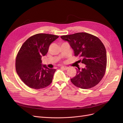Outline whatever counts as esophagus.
Wrapping results in <instances>:
<instances>
[{"instance_id": "obj_1", "label": "esophagus", "mask_w": 123, "mask_h": 123, "mask_svg": "<svg viewBox=\"0 0 123 123\" xmlns=\"http://www.w3.org/2000/svg\"><path fill=\"white\" fill-rule=\"evenodd\" d=\"M68 68H69V67H66V66H62V67H61V69H62L63 70H68Z\"/></svg>"}]
</instances>
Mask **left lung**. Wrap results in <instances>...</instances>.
<instances>
[{"label":"left lung","mask_w":123,"mask_h":123,"mask_svg":"<svg viewBox=\"0 0 123 123\" xmlns=\"http://www.w3.org/2000/svg\"><path fill=\"white\" fill-rule=\"evenodd\" d=\"M74 50V56L86 65L85 68L76 69V74L71 81L76 87L87 89L94 87L102 80L106 72L107 54L104 44L97 37L85 32L62 35Z\"/></svg>","instance_id":"obj_1"}]
</instances>
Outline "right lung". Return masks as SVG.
Wrapping results in <instances>:
<instances>
[{
	"label": "right lung",
	"instance_id": "right-lung-1",
	"mask_svg": "<svg viewBox=\"0 0 123 123\" xmlns=\"http://www.w3.org/2000/svg\"><path fill=\"white\" fill-rule=\"evenodd\" d=\"M58 36L38 33L29 37L23 43L15 60L16 72L29 87L40 89L52 81L56 70L42 65V57L47 53L50 44Z\"/></svg>",
	"mask_w": 123,
	"mask_h": 123
}]
</instances>
